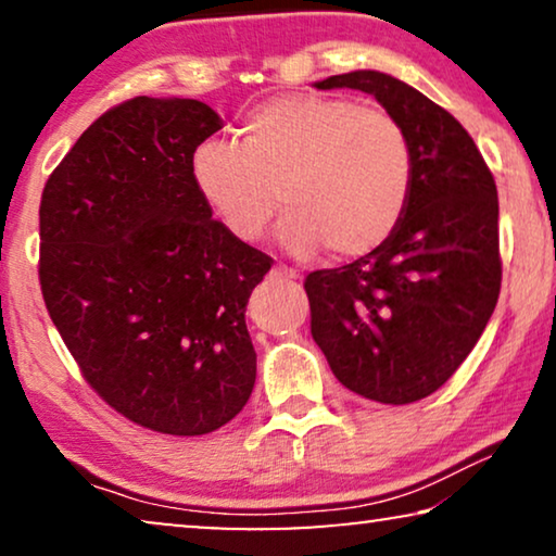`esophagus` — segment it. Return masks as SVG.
I'll return each mask as SVG.
<instances>
[{"mask_svg": "<svg viewBox=\"0 0 556 556\" xmlns=\"http://www.w3.org/2000/svg\"><path fill=\"white\" fill-rule=\"evenodd\" d=\"M278 273H280V276H286V278H291V280H299L301 276H299V273H295L293 268H286V265H278V268H276Z\"/></svg>", "mask_w": 556, "mask_h": 556, "instance_id": "1", "label": "esophagus"}]
</instances>
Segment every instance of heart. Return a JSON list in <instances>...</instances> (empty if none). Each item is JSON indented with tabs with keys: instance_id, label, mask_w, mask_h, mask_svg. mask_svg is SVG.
<instances>
[{
	"instance_id": "b5f03b06",
	"label": "heart",
	"mask_w": 556,
	"mask_h": 556,
	"mask_svg": "<svg viewBox=\"0 0 556 556\" xmlns=\"http://www.w3.org/2000/svg\"><path fill=\"white\" fill-rule=\"evenodd\" d=\"M189 177L235 240H261L283 202L280 240L291 253L321 245L333 257H356L405 217L413 147L382 105L288 93L242 113L238 143H197Z\"/></svg>"
}]
</instances>
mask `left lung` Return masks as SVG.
<instances>
[{"instance_id": "left-lung-1", "label": "left lung", "mask_w": 556, "mask_h": 556, "mask_svg": "<svg viewBox=\"0 0 556 556\" xmlns=\"http://www.w3.org/2000/svg\"><path fill=\"white\" fill-rule=\"evenodd\" d=\"M316 88L375 96L405 126V217L359 261L303 280L311 333L346 390L407 405L440 390L481 339L501 293L496 181L470 134L392 75L356 71Z\"/></svg>"}]
</instances>
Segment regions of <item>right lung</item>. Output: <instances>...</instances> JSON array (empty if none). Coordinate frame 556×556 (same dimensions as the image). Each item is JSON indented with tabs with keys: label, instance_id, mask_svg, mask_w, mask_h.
Here are the masks:
<instances>
[{
	"label": "right lung",
	"instance_id": "1",
	"mask_svg": "<svg viewBox=\"0 0 556 556\" xmlns=\"http://www.w3.org/2000/svg\"><path fill=\"white\" fill-rule=\"evenodd\" d=\"M219 128L192 98L98 116L45 181L40 288L105 405L164 435H207L245 407L255 349L245 303L273 257L235 240L189 177Z\"/></svg>",
	"mask_w": 556,
	"mask_h": 556
}]
</instances>
